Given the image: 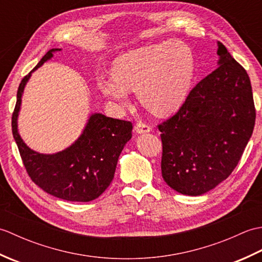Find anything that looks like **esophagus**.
<instances>
[{
    "label": "esophagus",
    "mask_w": 262,
    "mask_h": 262,
    "mask_svg": "<svg viewBox=\"0 0 262 262\" xmlns=\"http://www.w3.org/2000/svg\"><path fill=\"white\" fill-rule=\"evenodd\" d=\"M135 130L138 134H143V133H148L152 130V127L149 126L146 122H143V121H138L136 126H135Z\"/></svg>",
    "instance_id": "1"
}]
</instances>
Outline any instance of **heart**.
I'll return each instance as SVG.
<instances>
[{"instance_id":"obj_1","label":"heart","mask_w":262,"mask_h":262,"mask_svg":"<svg viewBox=\"0 0 262 262\" xmlns=\"http://www.w3.org/2000/svg\"><path fill=\"white\" fill-rule=\"evenodd\" d=\"M194 75L192 51L178 40L135 49L117 58L114 80H101L103 94L124 104L128 90L144 107L158 115L173 113L185 101Z\"/></svg>"}]
</instances>
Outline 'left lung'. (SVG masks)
Returning a JSON list of instances; mask_svg holds the SVG:
<instances>
[{"instance_id": "8db88e82", "label": "left lung", "mask_w": 262, "mask_h": 262, "mask_svg": "<svg viewBox=\"0 0 262 262\" xmlns=\"http://www.w3.org/2000/svg\"><path fill=\"white\" fill-rule=\"evenodd\" d=\"M220 66L158 125L161 171L176 191L199 196L225 180L241 160L255 124L250 77L219 42Z\"/></svg>"}]
</instances>
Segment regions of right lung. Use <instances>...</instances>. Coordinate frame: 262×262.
Returning <instances> with one entry per match:
<instances>
[{
  "label": "right lung",
  "instance_id": "right-lung-1",
  "mask_svg": "<svg viewBox=\"0 0 262 262\" xmlns=\"http://www.w3.org/2000/svg\"><path fill=\"white\" fill-rule=\"evenodd\" d=\"M56 51L60 49L47 52L31 72L53 57ZM31 72L20 83L12 114V134L27 173L38 187L54 197L69 202H91L113 181L119 155L132 137L133 124L94 114L79 140L69 148L52 155L32 151L21 140L16 128L22 92Z\"/></svg>",
  "mask_w": 262,
  "mask_h": 262
}]
</instances>
